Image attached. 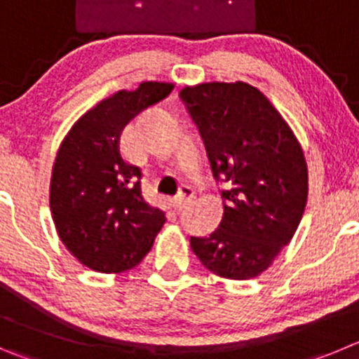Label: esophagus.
I'll return each mask as SVG.
<instances>
[{
    "instance_id": "34e87169",
    "label": "esophagus",
    "mask_w": 359,
    "mask_h": 359,
    "mask_svg": "<svg viewBox=\"0 0 359 359\" xmlns=\"http://www.w3.org/2000/svg\"><path fill=\"white\" fill-rule=\"evenodd\" d=\"M195 198V189L191 186H182L180 187V193L179 196H177V209H180V207L186 205L189 200Z\"/></svg>"
}]
</instances>
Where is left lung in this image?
Returning <instances> with one entry per match:
<instances>
[{"label":"left lung","instance_id":"obj_1","mask_svg":"<svg viewBox=\"0 0 359 359\" xmlns=\"http://www.w3.org/2000/svg\"><path fill=\"white\" fill-rule=\"evenodd\" d=\"M198 126L221 191L223 219L191 250L226 280L262 274L292 241L308 198L299 140L271 100L248 83H200L180 90Z\"/></svg>","mask_w":359,"mask_h":359}]
</instances>
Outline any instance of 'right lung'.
Wrapping results in <instances>:
<instances>
[{"mask_svg":"<svg viewBox=\"0 0 359 359\" xmlns=\"http://www.w3.org/2000/svg\"><path fill=\"white\" fill-rule=\"evenodd\" d=\"M173 83L143 81L97 102L63 138L49 184L56 232L83 266L122 273L138 266L163 229V210L142 193V170L123 159L122 130L168 97Z\"/></svg>","mask_w":359,"mask_h":359,"instance_id":"obj_1","label":"right lung"}]
</instances>
